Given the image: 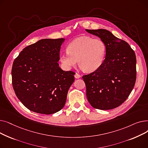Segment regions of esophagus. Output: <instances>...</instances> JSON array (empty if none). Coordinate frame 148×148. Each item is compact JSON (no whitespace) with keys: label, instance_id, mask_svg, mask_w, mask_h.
Wrapping results in <instances>:
<instances>
[{"label":"esophagus","instance_id":"obj_1","mask_svg":"<svg viewBox=\"0 0 148 148\" xmlns=\"http://www.w3.org/2000/svg\"><path fill=\"white\" fill-rule=\"evenodd\" d=\"M74 77H75V78H76V79H79V78H80L81 75H80L79 74L76 73L75 74V75H74Z\"/></svg>","mask_w":148,"mask_h":148}]
</instances>
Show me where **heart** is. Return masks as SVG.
I'll list each match as a JSON object with an SVG mask.
<instances>
[{"label": "heart", "instance_id": "1", "mask_svg": "<svg viewBox=\"0 0 148 148\" xmlns=\"http://www.w3.org/2000/svg\"><path fill=\"white\" fill-rule=\"evenodd\" d=\"M67 52L60 54V60L65 66L71 68L78 60L79 67L83 71H96L103 64L106 57V46L99 38L84 36L75 39L66 48Z\"/></svg>", "mask_w": 148, "mask_h": 148}]
</instances>
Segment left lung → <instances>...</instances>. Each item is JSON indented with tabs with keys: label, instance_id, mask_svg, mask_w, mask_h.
I'll list each match as a JSON object with an SVG mask.
<instances>
[{
	"label": "left lung",
	"instance_id": "left-lung-1",
	"mask_svg": "<svg viewBox=\"0 0 148 148\" xmlns=\"http://www.w3.org/2000/svg\"><path fill=\"white\" fill-rule=\"evenodd\" d=\"M106 46L103 64L96 71L82 77L89 103L95 108L110 110L121 105L133 90L136 80V57L125 41L106 29L89 30Z\"/></svg>",
	"mask_w": 148,
	"mask_h": 148
}]
</instances>
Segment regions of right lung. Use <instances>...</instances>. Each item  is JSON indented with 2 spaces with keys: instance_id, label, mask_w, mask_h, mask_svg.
<instances>
[{
  "instance_id": "1",
  "label": "right lung",
  "mask_w": 148,
  "mask_h": 148,
  "mask_svg": "<svg viewBox=\"0 0 148 148\" xmlns=\"http://www.w3.org/2000/svg\"><path fill=\"white\" fill-rule=\"evenodd\" d=\"M64 41V38L41 40L27 46L13 62V89L31 111L50 114L65 106L75 73L59 66L60 46Z\"/></svg>"
}]
</instances>
